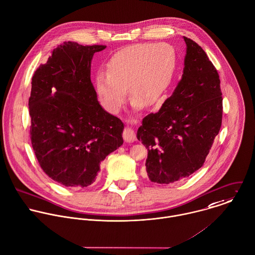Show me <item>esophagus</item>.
Listing matches in <instances>:
<instances>
[{
  "label": "esophagus",
  "mask_w": 255,
  "mask_h": 255,
  "mask_svg": "<svg viewBox=\"0 0 255 255\" xmlns=\"http://www.w3.org/2000/svg\"><path fill=\"white\" fill-rule=\"evenodd\" d=\"M123 138L126 142H129V143L134 142L136 140V135H135L134 130L129 126L125 127V129L123 131Z\"/></svg>",
  "instance_id": "esophagus-1"
}]
</instances>
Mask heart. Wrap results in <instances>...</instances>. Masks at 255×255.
I'll use <instances>...</instances> for the list:
<instances>
[{
    "label": "heart",
    "mask_w": 255,
    "mask_h": 255,
    "mask_svg": "<svg viewBox=\"0 0 255 255\" xmlns=\"http://www.w3.org/2000/svg\"><path fill=\"white\" fill-rule=\"evenodd\" d=\"M176 66V53L168 43H138L116 52L109 61L108 74L100 75L96 91L111 112L124 105L128 88L133 105L154 104L169 85Z\"/></svg>",
    "instance_id": "obj_1"
}]
</instances>
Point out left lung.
<instances>
[{"mask_svg": "<svg viewBox=\"0 0 255 255\" xmlns=\"http://www.w3.org/2000/svg\"><path fill=\"white\" fill-rule=\"evenodd\" d=\"M184 39L187 54L181 81L158 112L143 118L137 132L148 149L147 175L157 184L168 185L198 171L222 126L218 70L196 41Z\"/></svg>", "mask_w": 255, "mask_h": 255, "instance_id": "1", "label": "left lung"}]
</instances>
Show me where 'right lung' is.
<instances>
[{"mask_svg":"<svg viewBox=\"0 0 255 255\" xmlns=\"http://www.w3.org/2000/svg\"><path fill=\"white\" fill-rule=\"evenodd\" d=\"M106 45L65 41L31 78L30 141L42 171L68 188L91 185L107 155L123 144L122 121L97 101L91 59Z\"/></svg>","mask_w":255,"mask_h":255,"instance_id":"add662e5","label":"right lung"}]
</instances>
